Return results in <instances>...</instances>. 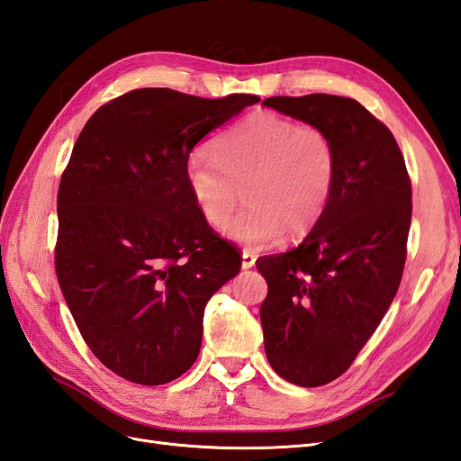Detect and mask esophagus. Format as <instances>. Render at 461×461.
I'll list each match as a JSON object with an SVG mask.
<instances>
[{
    "label": "esophagus",
    "instance_id": "obj_1",
    "mask_svg": "<svg viewBox=\"0 0 461 461\" xmlns=\"http://www.w3.org/2000/svg\"><path fill=\"white\" fill-rule=\"evenodd\" d=\"M255 261H257V258H255V255H253L251 251H243V253H241V268H243V270L251 268V267L255 265Z\"/></svg>",
    "mask_w": 461,
    "mask_h": 461
}]
</instances>
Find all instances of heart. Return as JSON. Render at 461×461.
Wrapping results in <instances>:
<instances>
[{"instance_id":"obj_1","label":"heart","mask_w":461,"mask_h":461,"mask_svg":"<svg viewBox=\"0 0 461 461\" xmlns=\"http://www.w3.org/2000/svg\"><path fill=\"white\" fill-rule=\"evenodd\" d=\"M339 158L323 128L300 126L275 113H255L223 138L216 153L194 149L186 185L210 226L226 221L245 194L249 204L221 233L251 249L300 235L321 218L337 181Z\"/></svg>"}]
</instances>
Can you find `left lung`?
Here are the masks:
<instances>
[{"mask_svg":"<svg viewBox=\"0 0 461 461\" xmlns=\"http://www.w3.org/2000/svg\"><path fill=\"white\" fill-rule=\"evenodd\" d=\"M263 104L323 128L337 148V181L321 218L292 251L257 261L268 285L267 358L286 382L317 387L348 370L395 298L411 181L393 134L358 101L313 93Z\"/></svg>","mask_w":461,"mask_h":461,"instance_id":"1","label":"left lung"}]
</instances>
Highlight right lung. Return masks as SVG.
I'll use <instances>...</instances> for the list:
<instances>
[{
  "instance_id": "1",
  "label": "right lung",
  "mask_w": 461,
  "mask_h": 461,
  "mask_svg": "<svg viewBox=\"0 0 461 461\" xmlns=\"http://www.w3.org/2000/svg\"><path fill=\"white\" fill-rule=\"evenodd\" d=\"M258 101L134 89L81 130L58 191L56 275L91 352L128 382L161 385L191 368L208 300L240 273L185 167L200 140Z\"/></svg>"
}]
</instances>
